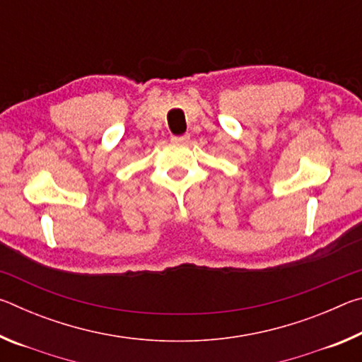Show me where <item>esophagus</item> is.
Here are the masks:
<instances>
[{
    "instance_id": "1",
    "label": "esophagus",
    "mask_w": 362,
    "mask_h": 362,
    "mask_svg": "<svg viewBox=\"0 0 362 362\" xmlns=\"http://www.w3.org/2000/svg\"><path fill=\"white\" fill-rule=\"evenodd\" d=\"M188 140H189L188 134H183V136L173 137V142H175V144H185V142H188Z\"/></svg>"
}]
</instances>
